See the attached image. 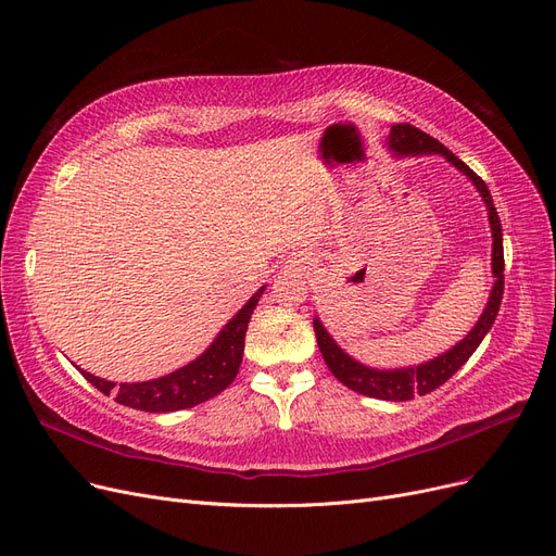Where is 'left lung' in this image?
Masks as SVG:
<instances>
[{
  "label": "left lung",
  "mask_w": 556,
  "mask_h": 556,
  "mask_svg": "<svg viewBox=\"0 0 556 556\" xmlns=\"http://www.w3.org/2000/svg\"><path fill=\"white\" fill-rule=\"evenodd\" d=\"M387 146L394 153V157H417V155H443L452 166L457 169L476 185V190L480 192L484 206H486V217H490V229H492V274H494V285L490 299H486V306L482 315L478 317L476 327L470 329L464 339L452 345L443 355L433 357L425 364L417 366H401V368H374L366 366L357 359H352L348 352L336 343L325 325L319 323V317H313V329H315V339L319 345V352H323L325 364L329 366V371L333 374L336 380H341L345 387H350L352 392L371 396V399H382V401H410L413 396H425L433 390L450 380L459 368L468 362V357L473 355L486 331L492 329L494 319L501 308V299H503V233H501V220L498 213L494 208V201L490 190H486L484 180L466 166L457 155L450 153V150L435 141L429 134L419 131L413 125H394L390 129V139H387Z\"/></svg>",
  "instance_id": "8db88e82"
}]
</instances>
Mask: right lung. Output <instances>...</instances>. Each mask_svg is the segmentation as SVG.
<instances>
[{
    "label": "right lung",
    "instance_id": "obj_1",
    "mask_svg": "<svg viewBox=\"0 0 556 556\" xmlns=\"http://www.w3.org/2000/svg\"><path fill=\"white\" fill-rule=\"evenodd\" d=\"M264 290L266 285H262V288L248 299V304L229 319L223 331L215 336V341L201 352L194 362L185 364L174 374H166L157 380L146 382H121V387H115V382L97 378L88 371H83V368H78V371L102 394L109 396L115 390V401L129 408L146 413H174L199 406V403H204L227 390L231 380L237 378L243 359L250 315L255 311Z\"/></svg>",
    "mask_w": 556,
    "mask_h": 556
}]
</instances>
